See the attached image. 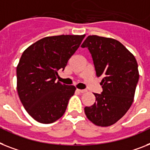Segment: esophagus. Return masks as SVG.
<instances>
[{
	"label": "esophagus",
	"instance_id": "esophagus-1",
	"mask_svg": "<svg viewBox=\"0 0 150 150\" xmlns=\"http://www.w3.org/2000/svg\"><path fill=\"white\" fill-rule=\"evenodd\" d=\"M79 93H86V90H80V89H77L76 90Z\"/></svg>",
	"mask_w": 150,
	"mask_h": 150
}]
</instances>
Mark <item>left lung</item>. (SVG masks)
<instances>
[{"instance_id":"1","label":"left lung","mask_w":150,"mask_h":150,"mask_svg":"<svg viewBox=\"0 0 150 150\" xmlns=\"http://www.w3.org/2000/svg\"><path fill=\"white\" fill-rule=\"evenodd\" d=\"M81 47L88 48L96 76L103 77V92L94 93L96 102L86 106L84 112L93 124L109 127L120 120L133 103L139 76L137 60L112 38L90 35Z\"/></svg>"}]
</instances>
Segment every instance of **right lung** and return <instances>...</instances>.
Returning <instances> with one entry per match:
<instances>
[{
  "mask_svg": "<svg viewBox=\"0 0 150 150\" xmlns=\"http://www.w3.org/2000/svg\"><path fill=\"white\" fill-rule=\"evenodd\" d=\"M85 38L47 37L28 47L17 67V90L28 114L41 123H52L64 114L76 87L56 79Z\"/></svg>",
  "mask_w": 150,
  "mask_h": 150,
  "instance_id": "add662e5",
  "label": "right lung"
}]
</instances>
